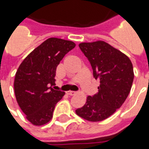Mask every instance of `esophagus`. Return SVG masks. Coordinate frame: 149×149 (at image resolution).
I'll use <instances>...</instances> for the list:
<instances>
[{
    "instance_id": "esophagus-1",
    "label": "esophagus",
    "mask_w": 149,
    "mask_h": 149,
    "mask_svg": "<svg viewBox=\"0 0 149 149\" xmlns=\"http://www.w3.org/2000/svg\"><path fill=\"white\" fill-rule=\"evenodd\" d=\"M66 94L67 95H70V96H72V95H76V92H75V91H67Z\"/></svg>"
}]
</instances>
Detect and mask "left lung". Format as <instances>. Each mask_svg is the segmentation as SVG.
Segmentation results:
<instances>
[{"label":"left lung","instance_id":"obj_1","mask_svg":"<svg viewBox=\"0 0 149 149\" xmlns=\"http://www.w3.org/2000/svg\"><path fill=\"white\" fill-rule=\"evenodd\" d=\"M79 47L100 85L98 92L88 96L76 113L91 122H99L112 116L127 99L134 77L132 62L126 54L102 40L80 43Z\"/></svg>","mask_w":149,"mask_h":149}]
</instances>
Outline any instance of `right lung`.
Returning <instances> with one entry per match:
<instances>
[{
  "mask_svg": "<svg viewBox=\"0 0 149 149\" xmlns=\"http://www.w3.org/2000/svg\"><path fill=\"white\" fill-rule=\"evenodd\" d=\"M76 46L71 40L52 37L29 53L17 70L14 81L16 101L26 119L35 126L46 124L65 92L55 84L58 65Z\"/></svg>",
  "mask_w": 149,
  "mask_h": 149,
  "instance_id": "obj_1",
  "label": "right lung"
}]
</instances>
